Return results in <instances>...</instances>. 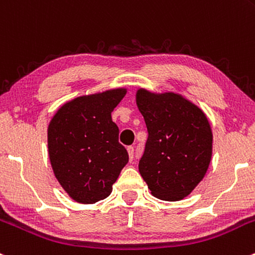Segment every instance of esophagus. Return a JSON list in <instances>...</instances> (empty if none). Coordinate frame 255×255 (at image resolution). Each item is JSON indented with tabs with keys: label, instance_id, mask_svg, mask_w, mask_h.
Instances as JSON below:
<instances>
[{
	"label": "esophagus",
	"instance_id": "1",
	"mask_svg": "<svg viewBox=\"0 0 255 255\" xmlns=\"http://www.w3.org/2000/svg\"><path fill=\"white\" fill-rule=\"evenodd\" d=\"M127 151H128V155H129V160L132 161L133 157H134V148H133V146H128Z\"/></svg>",
	"mask_w": 255,
	"mask_h": 255
}]
</instances>
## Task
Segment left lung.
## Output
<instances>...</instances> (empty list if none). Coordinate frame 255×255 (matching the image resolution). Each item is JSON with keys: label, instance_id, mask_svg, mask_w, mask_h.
I'll use <instances>...</instances> for the list:
<instances>
[{"label": "left lung", "instance_id": "left-lung-1", "mask_svg": "<svg viewBox=\"0 0 255 255\" xmlns=\"http://www.w3.org/2000/svg\"><path fill=\"white\" fill-rule=\"evenodd\" d=\"M135 103L148 128L139 172L154 197L177 202L206 175L213 155V130L199 106L181 94L139 88Z\"/></svg>", "mask_w": 255, "mask_h": 255}]
</instances>
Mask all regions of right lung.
Segmentation results:
<instances>
[{"mask_svg": "<svg viewBox=\"0 0 255 255\" xmlns=\"http://www.w3.org/2000/svg\"><path fill=\"white\" fill-rule=\"evenodd\" d=\"M127 94L126 88L74 98L64 103L47 127V148L55 177L80 204L105 199L128 162L119 143L111 112Z\"/></svg>", "mask_w": 255, "mask_h": 255, "instance_id": "add662e5", "label": "right lung"}]
</instances>
